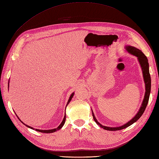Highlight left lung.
Instances as JSON below:
<instances>
[{"label": "left lung", "mask_w": 159, "mask_h": 159, "mask_svg": "<svg viewBox=\"0 0 159 159\" xmlns=\"http://www.w3.org/2000/svg\"><path fill=\"white\" fill-rule=\"evenodd\" d=\"M125 50H127V52H129V54L135 56L138 58V62H139V63L140 64V66L142 68V74H143V78H144V83H145L146 92H145V95H144V98L143 99V101H142L141 107L139 109V111H138V112L137 113V114L134 116L131 120L127 122V123L125 124L124 125L120 126V127L111 128V127H107V126H104L103 125H101L100 123H99L98 121L97 120L94 113H93V112L92 111L93 119H94L96 123L98 124L101 128H103L104 129L109 130V131H116V130H120L122 129H124L125 128L128 127V126L131 125L132 124H133L134 122H136L144 113V112L145 111V109H146V106H147L149 97H150V89H151V79H150V72H149V64H148V61L147 58H146V56L143 54V52H142L141 50H140L139 49H138L135 47H133L131 46H125Z\"/></svg>", "instance_id": "1"}]
</instances>
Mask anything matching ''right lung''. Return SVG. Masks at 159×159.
<instances>
[{
    "label": "right lung",
    "instance_id": "1",
    "mask_svg": "<svg viewBox=\"0 0 159 159\" xmlns=\"http://www.w3.org/2000/svg\"><path fill=\"white\" fill-rule=\"evenodd\" d=\"M9 84V83H8V84ZM8 86H9V85H8ZM74 94H75V93H72V94H71V95H70V98H69V99H68V103H67V104H66V106L68 105V104L70 103V101H71V99H72V98L73 97V96H74ZM19 118V117H18ZM19 120H20V119L19 118ZM65 120H66V113H65V115H64V119H63V120H62V123H61L60 124V125L58 126V128H54V129H45V130H43V129H35V131H38V132H42V133H52V132H56L57 130H59V129H60L61 128H62V126L64 125V123H65ZM21 121V120H20ZM22 123L24 124V125H25V124L23 123V121H21ZM27 127H28V128H31V129H34V128H33L32 127H31V126H30V125H25Z\"/></svg>",
    "mask_w": 159,
    "mask_h": 159
}]
</instances>
